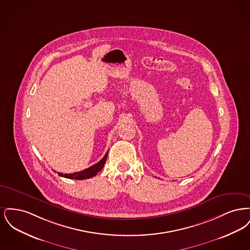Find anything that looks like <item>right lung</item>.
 Instances as JSON below:
<instances>
[{
	"label": "right lung",
	"mask_w": 250,
	"mask_h": 250,
	"mask_svg": "<svg viewBox=\"0 0 250 250\" xmlns=\"http://www.w3.org/2000/svg\"><path fill=\"white\" fill-rule=\"evenodd\" d=\"M107 153L106 155H104V157L99 161L97 162L95 165H93L86 169H83V171H80V172H75V173H60L58 172L60 176L62 177H65V178L68 179H76V180H83V179H89L92 178L95 176L98 171H100L106 163V160H107Z\"/></svg>",
	"instance_id": "right-lung-1"
}]
</instances>
